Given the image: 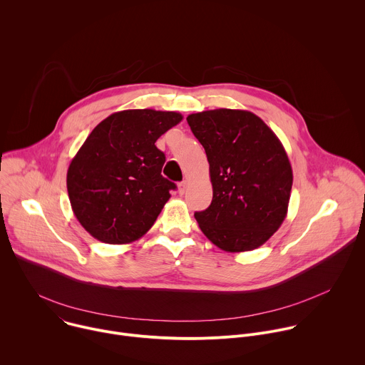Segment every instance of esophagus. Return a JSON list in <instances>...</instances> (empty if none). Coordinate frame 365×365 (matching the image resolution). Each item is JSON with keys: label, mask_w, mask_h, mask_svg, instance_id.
Returning <instances> with one entry per match:
<instances>
[{"label": "esophagus", "mask_w": 365, "mask_h": 365, "mask_svg": "<svg viewBox=\"0 0 365 365\" xmlns=\"http://www.w3.org/2000/svg\"><path fill=\"white\" fill-rule=\"evenodd\" d=\"M187 185H189V183H187L186 180L180 182V183L178 185V190H179V193H180V195H183V193L187 190Z\"/></svg>", "instance_id": "esophagus-1"}]
</instances>
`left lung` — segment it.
Segmentation results:
<instances>
[{
	"instance_id": "1",
	"label": "left lung",
	"mask_w": 365,
	"mask_h": 365,
	"mask_svg": "<svg viewBox=\"0 0 365 365\" xmlns=\"http://www.w3.org/2000/svg\"><path fill=\"white\" fill-rule=\"evenodd\" d=\"M186 120L206 152L213 189L209 207L195 212L200 230L226 252L259 248L288 212L292 168L282 143L247 110L216 108Z\"/></svg>"
}]
</instances>
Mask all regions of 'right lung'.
<instances>
[{"label": "right lung", "mask_w": 365, "mask_h": 365, "mask_svg": "<svg viewBox=\"0 0 365 365\" xmlns=\"http://www.w3.org/2000/svg\"><path fill=\"white\" fill-rule=\"evenodd\" d=\"M176 111L152 108L110 114L88 135L67 170L71 209L104 244L142 237L176 185L162 176L165 153L156 140L182 121Z\"/></svg>", "instance_id": "add662e5"}]
</instances>
